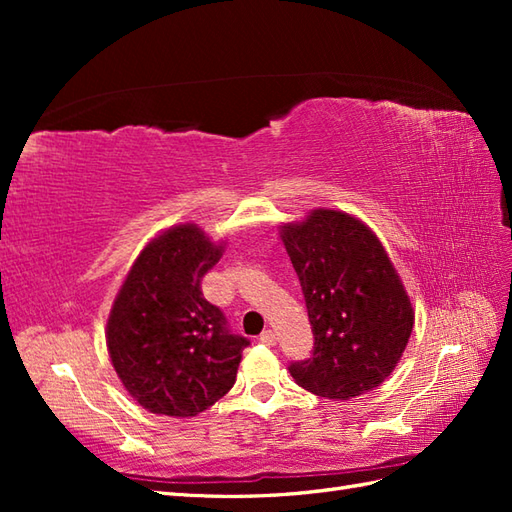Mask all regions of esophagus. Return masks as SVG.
I'll use <instances>...</instances> for the list:
<instances>
[{
    "mask_svg": "<svg viewBox=\"0 0 512 512\" xmlns=\"http://www.w3.org/2000/svg\"><path fill=\"white\" fill-rule=\"evenodd\" d=\"M259 341H262L264 345H275L277 336H275L273 330H266V332H262V336H259Z\"/></svg>",
    "mask_w": 512,
    "mask_h": 512,
    "instance_id": "34e87169",
    "label": "esophagus"
}]
</instances>
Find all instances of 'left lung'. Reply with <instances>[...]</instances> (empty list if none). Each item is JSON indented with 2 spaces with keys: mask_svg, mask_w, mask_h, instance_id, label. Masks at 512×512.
<instances>
[{
  "mask_svg": "<svg viewBox=\"0 0 512 512\" xmlns=\"http://www.w3.org/2000/svg\"><path fill=\"white\" fill-rule=\"evenodd\" d=\"M314 334L290 374L312 394L350 400L378 387L400 361L413 310L383 244L356 217L319 209L281 228Z\"/></svg>",
  "mask_w": 512,
  "mask_h": 512,
  "instance_id": "obj_1",
  "label": "left lung"
}]
</instances>
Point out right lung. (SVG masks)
Here are the masks:
<instances>
[{"label": "right lung", "instance_id": "obj_1", "mask_svg": "<svg viewBox=\"0 0 512 512\" xmlns=\"http://www.w3.org/2000/svg\"><path fill=\"white\" fill-rule=\"evenodd\" d=\"M220 257L222 246L198 226L169 228L147 244L118 292L107 350L125 389L149 411L189 418L235 385L250 341L202 295Z\"/></svg>", "mask_w": 512, "mask_h": 512}]
</instances>
